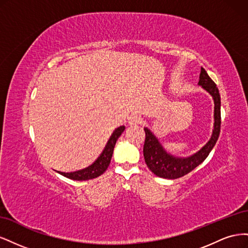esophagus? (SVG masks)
I'll return each mask as SVG.
<instances>
[{
    "mask_svg": "<svg viewBox=\"0 0 248 248\" xmlns=\"http://www.w3.org/2000/svg\"><path fill=\"white\" fill-rule=\"evenodd\" d=\"M128 123H129V125H131V126L140 125V124H141V117L139 116V115H132V116H130L129 119H128Z\"/></svg>",
    "mask_w": 248,
    "mask_h": 248,
    "instance_id": "obj_1",
    "label": "esophagus"
}]
</instances>
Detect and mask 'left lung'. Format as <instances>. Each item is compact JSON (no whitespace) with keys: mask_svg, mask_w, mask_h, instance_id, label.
Wrapping results in <instances>:
<instances>
[{"mask_svg":"<svg viewBox=\"0 0 248 248\" xmlns=\"http://www.w3.org/2000/svg\"><path fill=\"white\" fill-rule=\"evenodd\" d=\"M199 86L208 92L214 101V124L211 138L198 152L187 157H179L169 153L155 134L145 127L146 140L144 157L147 167L154 175L164 179H178L187 175L204 161L212 151L220 133V95L215 82L204 68H201Z\"/></svg>","mask_w":248,"mask_h":248,"instance_id":"8db88e82","label":"left lung"}]
</instances>
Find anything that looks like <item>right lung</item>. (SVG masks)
I'll list each match as a JSON object with an SVG mask.
<instances>
[{
    "label": "right lung",
    "instance_id": "right-lung-1",
    "mask_svg": "<svg viewBox=\"0 0 248 248\" xmlns=\"http://www.w3.org/2000/svg\"><path fill=\"white\" fill-rule=\"evenodd\" d=\"M125 130V126H120L112 131L111 136L109 137L106 147L102 150L101 154L98 156L91 166H89L85 169H81L76 171H70V172H65V171H60L57 170V172L61 174L62 176L71 179V180H77V181H86V180L94 179L102 175L104 171L109 166V162L112 156V152H114V148L118 139L121 137V134Z\"/></svg>",
    "mask_w": 248,
    "mask_h": 248
}]
</instances>
